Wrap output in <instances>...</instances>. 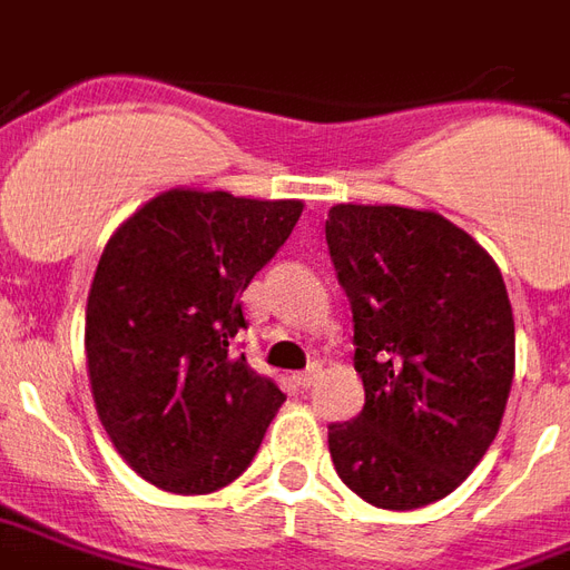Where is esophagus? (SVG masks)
I'll return each mask as SVG.
<instances>
[{
  "label": "esophagus",
  "mask_w": 570,
  "mask_h": 570,
  "mask_svg": "<svg viewBox=\"0 0 570 570\" xmlns=\"http://www.w3.org/2000/svg\"><path fill=\"white\" fill-rule=\"evenodd\" d=\"M318 373H322V367H318V364H309L306 371L294 373L291 380H294V385H301V389H309V385H313V382L318 380Z\"/></svg>",
  "instance_id": "esophagus-1"
}]
</instances>
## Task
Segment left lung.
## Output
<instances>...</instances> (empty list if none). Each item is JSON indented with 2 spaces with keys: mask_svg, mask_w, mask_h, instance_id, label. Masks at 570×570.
Segmentation results:
<instances>
[{
  "mask_svg": "<svg viewBox=\"0 0 570 570\" xmlns=\"http://www.w3.org/2000/svg\"><path fill=\"white\" fill-rule=\"evenodd\" d=\"M325 236L364 382V410L327 428L336 473L382 510L440 501L492 446L513 385L501 269L431 209L336 203Z\"/></svg>",
  "mask_w": 570,
  "mask_h": 570,
  "instance_id": "1",
  "label": "left lung"
}]
</instances>
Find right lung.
Returning <instances> with one entry per match:
<instances>
[{
	"label": "right lung",
	"instance_id": "right-lung-1",
	"mask_svg": "<svg viewBox=\"0 0 570 570\" xmlns=\"http://www.w3.org/2000/svg\"><path fill=\"white\" fill-rule=\"evenodd\" d=\"M301 199L169 188L109 236L87 294L97 416L132 471L209 495L252 464L279 385L230 355L243 291L301 218Z\"/></svg>",
	"mask_w": 570,
	"mask_h": 570
}]
</instances>
